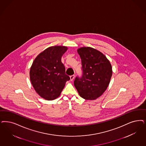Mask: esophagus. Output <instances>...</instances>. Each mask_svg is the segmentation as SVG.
<instances>
[{"instance_id": "34e87169", "label": "esophagus", "mask_w": 146, "mask_h": 146, "mask_svg": "<svg viewBox=\"0 0 146 146\" xmlns=\"http://www.w3.org/2000/svg\"><path fill=\"white\" fill-rule=\"evenodd\" d=\"M74 78H75V76H74V75H72V76H70V80H73V79H74Z\"/></svg>"}]
</instances>
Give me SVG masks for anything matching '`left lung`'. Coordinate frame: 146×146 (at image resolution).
I'll return each mask as SVG.
<instances>
[{"mask_svg":"<svg viewBox=\"0 0 146 146\" xmlns=\"http://www.w3.org/2000/svg\"><path fill=\"white\" fill-rule=\"evenodd\" d=\"M82 76H76L74 85L81 97L93 100L100 97L107 88L112 76L110 61L101 52L90 47L78 50Z\"/></svg>","mask_w":146,"mask_h":146,"instance_id":"left-lung-1","label":"left lung"}]
</instances>
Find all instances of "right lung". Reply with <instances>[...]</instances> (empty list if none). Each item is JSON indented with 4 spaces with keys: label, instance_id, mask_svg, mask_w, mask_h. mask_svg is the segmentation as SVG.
Instances as JSON below:
<instances>
[{
    "label": "right lung",
    "instance_id": "add662e5",
    "mask_svg": "<svg viewBox=\"0 0 146 146\" xmlns=\"http://www.w3.org/2000/svg\"><path fill=\"white\" fill-rule=\"evenodd\" d=\"M67 50L63 46H51L38 55L31 67V84L36 92L47 100H54L60 95L67 81L61 56Z\"/></svg>",
    "mask_w": 146,
    "mask_h": 146
}]
</instances>
